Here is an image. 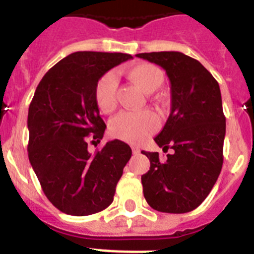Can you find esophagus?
Masks as SVG:
<instances>
[{"label": "esophagus", "instance_id": "1", "mask_svg": "<svg viewBox=\"0 0 254 254\" xmlns=\"http://www.w3.org/2000/svg\"><path fill=\"white\" fill-rule=\"evenodd\" d=\"M131 150H132V154H139V153H140V149L136 147H131Z\"/></svg>", "mask_w": 254, "mask_h": 254}]
</instances>
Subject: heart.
<instances>
[{
	"instance_id": "1",
	"label": "heart",
	"mask_w": 254,
	"mask_h": 254,
	"mask_svg": "<svg viewBox=\"0 0 254 254\" xmlns=\"http://www.w3.org/2000/svg\"><path fill=\"white\" fill-rule=\"evenodd\" d=\"M127 78L143 92L152 93L158 90L164 81V73L152 63H136L125 69ZM118 78L115 73L107 72L96 82L95 101L102 113H111L116 107ZM158 116L153 111L122 113L111 120L110 131L115 138L127 143L139 144L158 129Z\"/></svg>"
}]
</instances>
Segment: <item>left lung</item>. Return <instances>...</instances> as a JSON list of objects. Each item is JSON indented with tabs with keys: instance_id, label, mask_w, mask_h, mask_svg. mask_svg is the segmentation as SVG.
Masks as SVG:
<instances>
[{
	"instance_id": "left-lung-1",
	"label": "left lung",
	"mask_w": 254,
	"mask_h": 254,
	"mask_svg": "<svg viewBox=\"0 0 254 254\" xmlns=\"http://www.w3.org/2000/svg\"><path fill=\"white\" fill-rule=\"evenodd\" d=\"M161 65L171 82L172 107L155 143L163 152H143L150 168L141 176L144 197L157 211L184 214L206 198L223 167L225 116L219 83L200 62L180 52L136 54Z\"/></svg>"
}]
</instances>
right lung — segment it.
I'll return each instance as SVG.
<instances>
[{
	"instance_id": "1",
	"label": "right lung",
	"mask_w": 254,
	"mask_h": 254,
	"mask_svg": "<svg viewBox=\"0 0 254 254\" xmlns=\"http://www.w3.org/2000/svg\"><path fill=\"white\" fill-rule=\"evenodd\" d=\"M124 53L76 52L50 68L29 106V161L48 200L68 215L102 211L113 202L131 149L107 141L95 154L105 125L95 101L102 74L131 59Z\"/></svg>"
}]
</instances>
